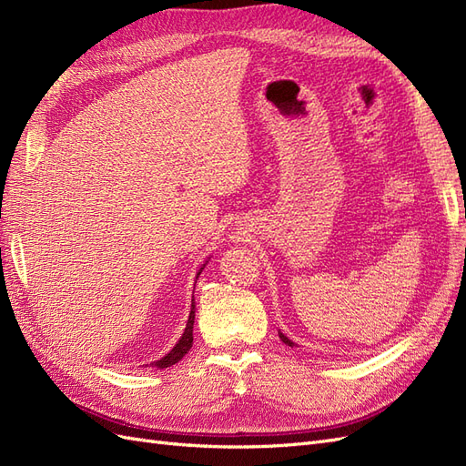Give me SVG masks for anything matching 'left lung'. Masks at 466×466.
I'll return each instance as SVG.
<instances>
[{"mask_svg": "<svg viewBox=\"0 0 466 466\" xmlns=\"http://www.w3.org/2000/svg\"><path fill=\"white\" fill-rule=\"evenodd\" d=\"M278 334H279V338H281V342H284V344H288V346H291V348L295 346V344H293V342L289 340V338H288L286 334H281V332H278Z\"/></svg>", "mask_w": 466, "mask_h": 466, "instance_id": "8db88e82", "label": "left lung"}]
</instances>
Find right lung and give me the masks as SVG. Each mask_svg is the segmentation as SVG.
<instances>
[{"instance_id":"right-lung-1","label":"right lung","mask_w":466,"mask_h":466,"mask_svg":"<svg viewBox=\"0 0 466 466\" xmlns=\"http://www.w3.org/2000/svg\"><path fill=\"white\" fill-rule=\"evenodd\" d=\"M206 266V264H204ZM204 266L200 268L198 270V274H196V278H198L200 274H202V270H204ZM194 299H192V307H190V315H188V322H187V329H185V334L180 336V340L175 344V348L168 351V354L165 356V358H161V360H157V361H153L151 365L153 368H159V370H165V368H171V365H175V363H178L182 358H185L187 354H188V350L192 348V340H194V336H192V329H194Z\"/></svg>"}]
</instances>
